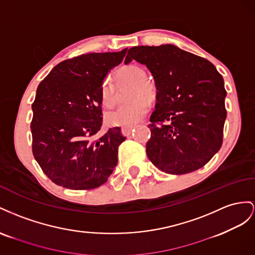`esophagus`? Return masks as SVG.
I'll return each mask as SVG.
<instances>
[{"label": "esophagus", "mask_w": 255, "mask_h": 255, "mask_svg": "<svg viewBox=\"0 0 255 255\" xmlns=\"http://www.w3.org/2000/svg\"><path fill=\"white\" fill-rule=\"evenodd\" d=\"M132 129H133V127L131 126V127H123L122 128V132H123V134L124 135H130V133H131V131H132Z\"/></svg>", "instance_id": "esophagus-1"}]
</instances>
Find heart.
<instances>
[{"label":"heart","mask_w":255,"mask_h":255,"mask_svg":"<svg viewBox=\"0 0 255 255\" xmlns=\"http://www.w3.org/2000/svg\"><path fill=\"white\" fill-rule=\"evenodd\" d=\"M119 82H127L132 84L128 104L118 107L113 111L106 114V122L112 127H131L139 123L148 111V101L155 97V84L146 79V72L137 65H126L116 72ZM114 85L109 78L105 79L100 86V99L106 107H111L115 103Z\"/></svg>","instance_id":"1"}]
</instances>
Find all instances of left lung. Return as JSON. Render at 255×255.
<instances>
[{
	"label": "left lung",
	"mask_w": 255,
	"mask_h": 255,
	"mask_svg": "<svg viewBox=\"0 0 255 255\" xmlns=\"http://www.w3.org/2000/svg\"><path fill=\"white\" fill-rule=\"evenodd\" d=\"M132 60L148 68L157 89L148 159L175 175L203 168L222 145L227 119L222 76L204 57L174 45L130 48L125 64Z\"/></svg>",
	"instance_id": "left-lung-1"
}]
</instances>
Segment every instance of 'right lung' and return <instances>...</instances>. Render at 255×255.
I'll use <instances>...</instances> for the list:
<instances>
[{"label": "right lung", "instance_id": "add662e5", "mask_svg": "<svg viewBox=\"0 0 255 255\" xmlns=\"http://www.w3.org/2000/svg\"><path fill=\"white\" fill-rule=\"evenodd\" d=\"M120 52L87 53L63 61L37 87L32 105L33 155L54 184L89 190L105 184L126 140L120 127L96 137L103 125L100 86Z\"/></svg>", "mask_w": 255, "mask_h": 255}]
</instances>
